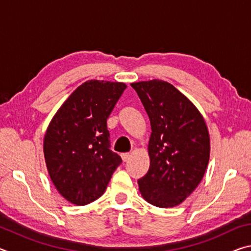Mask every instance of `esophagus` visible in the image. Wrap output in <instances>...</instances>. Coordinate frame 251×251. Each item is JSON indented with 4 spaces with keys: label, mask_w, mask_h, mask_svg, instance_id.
<instances>
[{
    "label": "esophagus",
    "mask_w": 251,
    "mask_h": 251,
    "mask_svg": "<svg viewBox=\"0 0 251 251\" xmlns=\"http://www.w3.org/2000/svg\"><path fill=\"white\" fill-rule=\"evenodd\" d=\"M122 156V159L124 160V161H127L129 159V157H130V154L129 152H123V154L121 155Z\"/></svg>",
    "instance_id": "obj_1"
}]
</instances>
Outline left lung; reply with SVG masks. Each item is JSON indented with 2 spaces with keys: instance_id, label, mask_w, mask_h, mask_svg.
Returning <instances> with one entry per match:
<instances>
[{
  "instance_id": "left-lung-1",
  "label": "left lung",
  "mask_w": 251,
  "mask_h": 251,
  "mask_svg": "<svg viewBox=\"0 0 251 251\" xmlns=\"http://www.w3.org/2000/svg\"><path fill=\"white\" fill-rule=\"evenodd\" d=\"M150 117L151 165L138 179L145 201L168 208L181 203L205 175L210 139L203 117L192 101L165 80L131 83Z\"/></svg>"
}]
</instances>
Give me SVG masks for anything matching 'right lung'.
I'll use <instances>...</instances> for the list:
<instances>
[{
    "instance_id": "1",
    "label": "right lung",
    "mask_w": 251,
    "mask_h": 251,
    "mask_svg": "<svg viewBox=\"0 0 251 251\" xmlns=\"http://www.w3.org/2000/svg\"><path fill=\"white\" fill-rule=\"evenodd\" d=\"M126 85L92 79L72 93L44 136L46 167L66 201L84 206L104 194L122 158L110 151L107 118Z\"/></svg>"
}]
</instances>
